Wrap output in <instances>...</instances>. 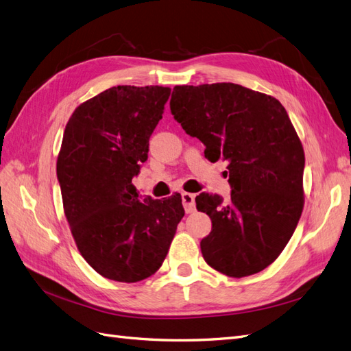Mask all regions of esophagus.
I'll return each mask as SVG.
<instances>
[{
	"instance_id": "34e87169",
	"label": "esophagus",
	"mask_w": 351,
	"mask_h": 351,
	"mask_svg": "<svg viewBox=\"0 0 351 351\" xmlns=\"http://www.w3.org/2000/svg\"><path fill=\"white\" fill-rule=\"evenodd\" d=\"M182 202H183V206H184V210L187 212V214H190V212L195 210V195L183 192L182 193Z\"/></svg>"
}]
</instances>
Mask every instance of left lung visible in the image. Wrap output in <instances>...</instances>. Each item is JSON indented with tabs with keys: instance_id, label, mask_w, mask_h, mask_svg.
Segmentation results:
<instances>
[{
	"instance_id": "left-lung-1",
	"label": "left lung",
	"mask_w": 351,
	"mask_h": 351,
	"mask_svg": "<svg viewBox=\"0 0 351 351\" xmlns=\"http://www.w3.org/2000/svg\"><path fill=\"white\" fill-rule=\"evenodd\" d=\"M169 107L210 162L227 161L230 200L204 193L212 221L200 241L212 268L228 277L261 272L280 256L303 210L304 152L280 101L236 83L176 86Z\"/></svg>"
}]
</instances>
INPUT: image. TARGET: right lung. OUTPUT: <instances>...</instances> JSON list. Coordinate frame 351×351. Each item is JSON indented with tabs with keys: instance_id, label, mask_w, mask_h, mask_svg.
<instances>
[{
	"instance_id": "right-lung-1",
	"label": "right lung",
	"mask_w": 351,
	"mask_h": 351,
	"mask_svg": "<svg viewBox=\"0 0 351 351\" xmlns=\"http://www.w3.org/2000/svg\"><path fill=\"white\" fill-rule=\"evenodd\" d=\"M169 93L114 86L79 105L66 125L57 161L62 205L80 254L108 280L151 277L184 217L180 193L142 197L132 184Z\"/></svg>"
}]
</instances>
